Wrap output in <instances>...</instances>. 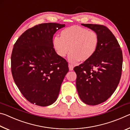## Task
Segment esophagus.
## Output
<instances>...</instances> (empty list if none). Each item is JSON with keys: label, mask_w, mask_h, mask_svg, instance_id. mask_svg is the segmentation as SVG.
Returning <instances> with one entry per match:
<instances>
[{"label": "esophagus", "mask_w": 130, "mask_h": 130, "mask_svg": "<svg viewBox=\"0 0 130 130\" xmlns=\"http://www.w3.org/2000/svg\"><path fill=\"white\" fill-rule=\"evenodd\" d=\"M69 70H73V66L72 65H70L69 64Z\"/></svg>", "instance_id": "34e87169"}]
</instances>
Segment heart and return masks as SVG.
<instances>
[{
	"instance_id": "b5f03b06",
	"label": "heart",
	"mask_w": 130,
	"mask_h": 130,
	"mask_svg": "<svg viewBox=\"0 0 130 130\" xmlns=\"http://www.w3.org/2000/svg\"><path fill=\"white\" fill-rule=\"evenodd\" d=\"M60 36L53 39L54 49L62 57L69 50L68 60L72 63H76L79 60L85 62L90 60L96 53L99 44V38L95 31L78 26L64 28Z\"/></svg>"
}]
</instances>
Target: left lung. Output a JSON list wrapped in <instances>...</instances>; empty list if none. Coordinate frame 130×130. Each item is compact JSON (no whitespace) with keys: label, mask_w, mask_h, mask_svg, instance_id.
<instances>
[{"label":"left lung","mask_w":130,"mask_h":130,"mask_svg":"<svg viewBox=\"0 0 130 130\" xmlns=\"http://www.w3.org/2000/svg\"><path fill=\"white\" fill-rule=\"evenodd\" d=\"M81 25L98 34L99 44L90 60L74 68L77 74L76 88L84 103L95 105L111 97L119 83L122 51L115 37L107 27L94 24Z\"/></svg>","instance_id":"obj_1"}]
</instances>
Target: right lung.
Returning a JSON list of instances; mask_svg holds the SVG:
<instances>
[{
  "label": "right lung",
  "instance_id": "add662e5",
  "mask_svg": "<svg viewBox=\"0 0 130 130\" xmlns=\"http://www.w3.org/2000/svg\"><path fill=\"white\" fill-rule=\"evenodd\" d=\"M65 24L42 23L23 32L11 54L13 78L28 102L42 107L56 102L61 84L69 71L67 61L59 56L53 37Z\"/></svg>",
  "mask_w": 130,
  "mask_h": 130
}]
</instances>
